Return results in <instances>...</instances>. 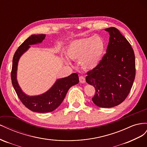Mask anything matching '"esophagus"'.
<instances>
[{
  "instance_id": "esophagus-1",
  "label": "esophagus",
  "mask_w": 147,
  "mask_h": 147,
  "mask_svg": "<svg viewBox=\"0 0 147 147\" xmlns=\"http://www.w3.org/2000/svg\"><path fill=\"white\" fill-rule=\"evenodd\" d=\"M79 81H80L81 83H85L86 82V79L85 77L83 76H80L79 77Z\"/></svg>"
}]
</instances>
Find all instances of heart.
Returning a JSON list of instances; mask_svg holds the SVG:
<instances>
[{"mask_svg": "<svg viewBox=\"0 0 147 147\" xmlns=\"http://www.w3.org/2000/svg\"><path fill=\"white\" fill-rule=\"evenodd\" d=\"M105 50V42L102 37L92 36L71 42L66 54L71 60H79L84 69H92L102 61Z\"/></svg>", "mask_w": 147, "mask_h": 147, "instance_id": "b5f03b06", "label": "heart"}]
</instances>
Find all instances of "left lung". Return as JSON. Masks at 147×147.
<instances>
[{
  "instance_id": "obj_1",
  "label": "left lung",
  "mask_w": 147,
  "mask_h": 147,
  "mask_svg": "<svg viewBox=\"0 0 147 147\" xmlns=\"http://www.w3.org/2000/svg\"><path fill=\"white\" fill-rule=\"evenodd\" d=\"M110 33L107 53L99 65L87 72L86 81L95 89L93 102L99 107L118 105L126 98L136 76L135 55L131 45L118 29Z\"/></svg>"
}]
</instances>
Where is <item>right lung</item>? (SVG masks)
<instances>
[{
  "label": "right lung",
  "mask_w": 147,
  "mask_h": 147,
  "mask_svg": "<svg viewBox=\"0 0 147 147\" xmlns=\"http://www.w3.org/2000/svg\"><path fill=\"white\" fill-rule=\"evenodd\" d=\"M45 37V34L32 35L20 45L14 54L11 71L12 85L20 101L29 110L37 113H48L55 110L62 103L69 88L79 82L78 74L73 73L68 77L58 79L51 89L42 95L29 97L21 90L16 80L19 58L28 49L29 45L41 42Z\"/></svg>",
  "instance_id": "add662e5"
}]
</instances>
